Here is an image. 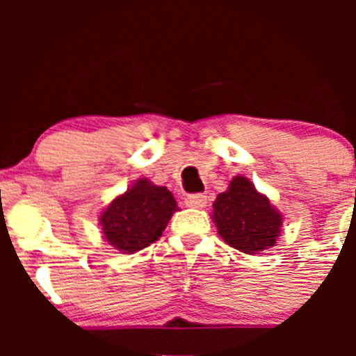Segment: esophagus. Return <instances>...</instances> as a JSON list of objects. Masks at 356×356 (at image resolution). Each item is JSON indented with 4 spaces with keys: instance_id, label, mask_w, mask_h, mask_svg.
Masks as SVG:
<instances>
[{
    "instance_id": "34e87169",
    "label": "esophagus",
    "mask_w": 356,
    "mask_h": 356,
    "mask_svg": "<svg viewBox=\"0 0 356 356\" xmlns=\"http://www.w3.org/2000/svg\"><path fill=\"white\" fill-rule=\"evenodd\" d=\"M186 206L194 207V209H202L207 206V195L204 194H189L186 197Z\"/></svg>"
}]
</instances>
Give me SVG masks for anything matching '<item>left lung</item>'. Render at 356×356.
<instances>
[{
  "instance_id": "left-lung-1",
  "label": "left lung",
  "mask_w": 356,
  "mask_h": 356,
  "mask_svg": "<svg viewBox=\"0 0 356 356\" xmlns=\"http://www.w3.org/2000/svg\"><path fill=\"white\" fill-rule=\"evenodd\" d=\"M220 238L232 248L256 254L275 246L283 218L243 175L234 177L226 192L212 204Z\"/></svg>"
}]
</instances>
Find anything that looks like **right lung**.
Listing matches in <instances>:
<instances>
[{
	"mask_svg": "<svg viewBox=\"0 0 356 356\" xmlns=\"http://www.w3.org/2000/svg\"><path fill=\"white\" fill-rule=\"evenodd\" d=\"M175 211L172 192L140 179L102 212L100 224L108 244L132 254L161 238Z\"/></svg>",
	"mask_w": 356,
	"mask_h": 356,
	"instance_id": "obj_1",
	"label": "right lung"
}]
</instances>
